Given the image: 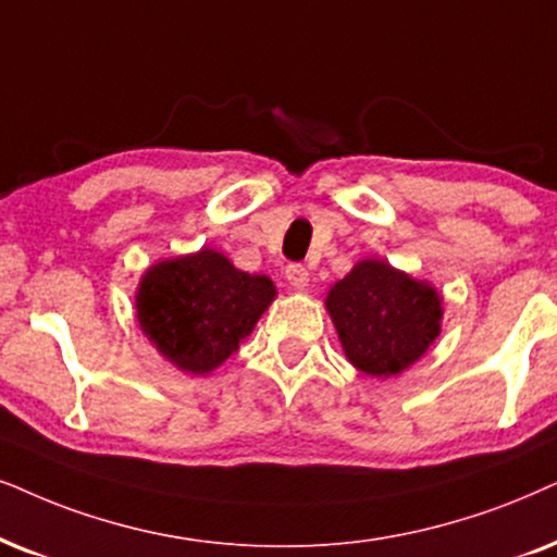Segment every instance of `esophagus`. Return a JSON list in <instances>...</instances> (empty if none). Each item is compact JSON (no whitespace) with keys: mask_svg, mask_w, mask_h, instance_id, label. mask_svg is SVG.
<instances>
[{"mask_svg":"<svg viewBox=\"0 0 557 557\" xmlns=\"http://www.w3.org/2000/svg\"><path fill=\"white\" fill-rule=\"evenodd\" d=\"M285 277H287V283L295 287V290H306L308 287V270L302 264H287Z\"/></svg>","mask_w":557,"mask_h":557,"instance_id":"obj_1","label":"esophagus"}]
</instances>
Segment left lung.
Here are the masks:
<instances>
[{
  "label": "left lung",
  "mask_w": 557,
  "mask_h": 557,
  "mask_svg": "<svg viewBox=\"0 0 557 557\" xmlns=\"http://www.w3.org/2000/svg\"><path fill=\"white\" fill-rule=\"evenodd\" d=\"M347 360L372 377L411 368L442 331V295L383 259H362L326 295Z\"/></svg>",
  "instance_id": "left-lung-1"
}]
</instances>
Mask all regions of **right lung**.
<instances>
[{"label":"right lung","instance_id":"right-lung-1","mask_svg":"<svg viewBox=\"0 0 557 557\" xmlns=\"http://www.w3.org/2000/svg\"><path fill=\"white\" fill-rule=\"evenodd\" d=\"M274 295L267 274L236 270L221 251L202 246L146 270L136 315L164 360L189 375H208L255 331Z\"/></svg>","mask_w":557,"mask_h":557}]
</instances>
